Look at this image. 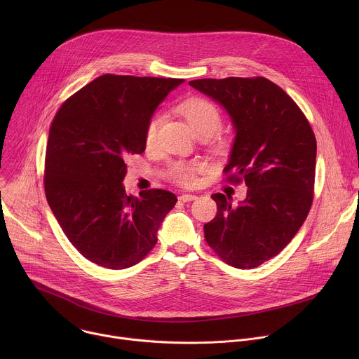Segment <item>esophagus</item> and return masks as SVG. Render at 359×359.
<instances>
[{
	"label": "esophagus",
	"mask_w": 359,
	"mask_h": 359,
	"mask_svg": "<svg viewBox=\"0 0 359 359\" xmlns=\"http://www.w3.org/2000/svg\"><path fill=\"white\" fill-rule=\"evenodd\" d=\"M196 198V196L194 194H190V193H184V194H182L180 197H179V200L180 201H183V203H186V201H191V200H194Z\"/></svg>",
	"instance_id": "obj_1"
}]
</instances>
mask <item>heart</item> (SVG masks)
Listing matches in <instances>:
<instances>
[{
    "mask_svg": "<svg viewBox=\"0 0 359 359\" xmlns=\"http://www.w3.org/2000/svg\"><path fill=\"white\" fill-rule=\"evenodd\" d=\"M177 112L187 121L194 135L200 139L212 137L222 126V112L213 102L204 97H189L177 107ZM162 114L153 115L144 129V146L153 149L158 143V133L162 126ZM226 140L219 137L217 146H224ZM200 165L197 162H173L168 169V176L183 186H190L194 182L196 172Z\"/></svg>",
    "mask_w": 359,
    "mask_h": 359,
    "instance_id": "b5f03b06",
    "label": "heart"
}]
</instances>
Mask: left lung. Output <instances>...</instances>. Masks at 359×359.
<instances>
[{
    "label": "left lung",
    "instance_id": "8db88e82",
    "mask_svg": "<svg viewBox=\"0 0 359 359\" xmlns=\"http://www.w3.org/2000/svg\"><path fill=\"white\" fill-rule=\"evenodd\" d=\"M190 86L229 114L236 137L224 168L227 180L245 182L237 206L222 193L204 238L236 269H254L277 255L297 234L313 204L317 140L295 102L263 76L196 79Z\"/></svg>",
    "mask_w": 359,
    "mask_h": 359
}]
</instances>
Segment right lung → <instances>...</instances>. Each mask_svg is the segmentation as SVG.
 Returning <instances> with one entry per match:
<instances>
[{"instance_id": "add662e5", "label": "right lung", "mask_w": 359, "mask_h": 359, "mask_svg": "<svg viewBox=\"0 0 359 359\" xmlns=\"http://www.w3.org/2000/svg\"><path fill=\"white\" fill-rule=\"evenodd\" d=\"M173 78L102 75L57 112L45 153V196L72 245L111 270L139 263L155 247L177 197L162 189L128 196L125 159L144 151V129Z\"/></svg>"}]
</instances>
